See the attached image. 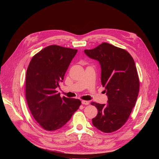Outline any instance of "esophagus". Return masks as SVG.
<instances>
[{
  "label": "esophagus",
  "instance_id": "34e87169",
  "mask_svg": "<svg viewBox=\"0 0 159 159\" xmlns=\"http://www.w3.org/2000/svg\"><path fill=\"white\" fill-rule=\"evenodd\" d=\"M89 101H82V104H84V105H88L89 104Z\"/></svg>",
  "mask_w": 159,
  "mask_h": 159
}]
</instances>
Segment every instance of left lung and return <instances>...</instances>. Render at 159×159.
Wrapping results in <instances>:
<instances>
[{"instance_id": "left-lung-1", "label": "left lung", "mask_w": 159, "mask_h": 159, "mask_svg": "<svg viewBox=\"0 0 159 159\" xmlns=\"http://www.w3.org/2000/svg\"><path fill=\"white\" fill-rule=\"evenodd\" d=\"M84 52L100 62L101 84L108 98L107 105L91 103L98 110L92 123L102 132H114L127 122L137 101L140 82L134 60L126 50L107 43Z\"/></svg>"}]
</instances>
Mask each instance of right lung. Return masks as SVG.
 <instances>
[{
    "instance_id": "obj_1",
    "label": "right lung",
    "mask_w": 159,
    "mask_h": 159,
    "mask_svg": "<svg viewBox=\"0 0 159 159\" xmlns=\"http://www.w3.org/2000/svg\"><path fill=\"white\" fill-rule=\"evenodd\" d=\"M77 49L46 47L31 58L26 71V98L33 118L46 131L60 129L81 104L79 99L61 97L55 90Z\"/></svg>"
}]
</instances>
